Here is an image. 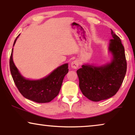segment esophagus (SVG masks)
Instances as JSON below:
<instances>
[{"mask_svg":"<svg viewBox=\"0 0 135 135\" xmlns=\"http://www.w3.org/2000/svg\"><path fill=\"white\" fill-rule=\"evenodd\" d=\"M79 62L78 60H75L71 62V67L74 68V69H77L79 67Z\"/></svg>","mask_w":135,"mask_h":135,"instance_id":"34e87169","label":"esophagus"}]
</instances>
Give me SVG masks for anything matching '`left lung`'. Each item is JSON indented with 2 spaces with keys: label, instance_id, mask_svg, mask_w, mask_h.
<instances>
[{
  "label": "left lung",
  "instance_id": "obj_1",
  "mask_svg": "<svg viewBox=\"0 0 135 135\" xmlns=\"http://www.w3.org/2000/svg\"><path fill=\"white\" fill-rule=\"evenodd\" d=\"M109 51L113 59L103 66L85 64L77 70L79 86L83 94L93 102L109 98L117 92L127 71L124 47L118 36L111 30Z\"/></svg>",
  "mask_w": 135,
  "mask_h": 135
}]
</instances>
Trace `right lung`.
<instances>
[{
	"instance_id": "add662e5",
	"label": "right lung",
	"mask_w": 135,
	"mask_h": 135,
	"mask_svg": "<svg viewBox=\"0 0 135 135\" xmlns=\"http://www.w3.org/2000/svg\"><path fill=\"white\" fill-rule=\"evenodd\" d=\"M20 35L15 39L13 46ZM13 49L10 59V72L15 85L22 96L37 103H48L57 96L64 76L68 72V64L57 67L42 79L30 80L22 76L15 66L13 60Z\"/></svg>"
}]
</instances>
